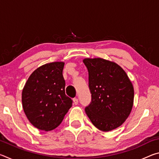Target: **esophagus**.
<instances>
[{
  "mask_svg": "<svg viewBox=\"0 0 159 159\" xmlns=\"http://www.w3.org/2000/svg\"><path fill=\"white\" fill-rule=\"evenodd\" d=\"M73 102H74V104H75V105H77V104H79V99H78L77 98H74Z\"/></svg>",
  "mask_w": 159,
  "mask_h": 159,
  "instance_id": "esophagus-1",
  "label": "esophagus"
}]
</instances>
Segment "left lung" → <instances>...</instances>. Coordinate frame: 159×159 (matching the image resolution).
Here are the masks:
<instances>
[{
    "instance_id": "8db88e82",
    "label": "left lung",
    "mask_w": 159,
    "mask_h": 159,
    "mask_svg": "<svg viewBox=\"0 0 159 159\" xmlns=\"http://www.w3.org/2000/svg\"><path fill=\"white\" fill-rule=\"evenodd\" d=\"M89 75L90 104L86 114L104 132L121 125L133 106L134 88L124 70L114 61L102 58L83 60Z\"/></svg>"
}]
</instances>
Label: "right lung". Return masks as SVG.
Returning <instances> with one entry per match:
<instances>
[{
	"label": "right lung",
	"mask_w": 159,
	"mask_h": 159,
	"mask_svg": "<svg viewBox=\"0 0 159 159\" xmlns=\"http://www.w3.org/2000/svg\"><path fill=\"white\" fill-rule=\"evenodd\" d=\"M62 61L45 64L31 74L23 88L24 111L32 125L39 130H52L57 127L72 106L65 95Z\"/></svg>",
	"instance_id": "1"
}]
</instances>
